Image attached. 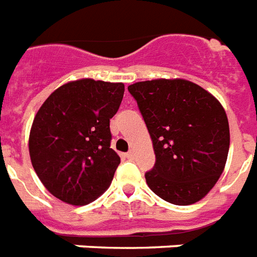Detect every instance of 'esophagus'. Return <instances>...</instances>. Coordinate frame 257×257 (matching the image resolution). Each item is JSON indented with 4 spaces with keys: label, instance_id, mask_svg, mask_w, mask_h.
<instances>
[{
    "label": "esophagus",
    "instance_id": "esophagus-1",
    "mask_svg": "<svg viewBox=\"0 0 257 257\" xmlns=\"http://www.w3.org/2000/svg\"><path fill=\"white\" fill-rule=\"evenodd\" d=\"M125 157L128 158V159H132V158H134V153H132V151H129V153L125 154Z\"/></svg>",
    "mask_w": 257,
    "mask_h": 257
}]
</instances>
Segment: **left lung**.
<instances>
[{
	"mask_svg": "<svg viewBox=\"0 0 257 257\" xmlns=\"http://www.w3.org/2000/svg\"><path fill=\"white\" fill-rule=\"evenodd\" d=\"M128 90L153 140L150 189L176 206L201 200L219 180L229 153V121L219 100L184 79L139 81Z\"/></svg>",
	"mask_w": 257,
	"mask_h": 257,
	"instance_id": "8db88e82",
	"label": "left lung"
}]
</instances>
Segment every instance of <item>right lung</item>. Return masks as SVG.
<instances>
[{
	"instance_id": "obj_1",
	"label": "right lung",
	"mask_w": 257,
	"mask_h": 257,
	"mask_svg": "<svg viewBox=\"0 0 257 257\" xmlns=\"http://www.w3.org/2000/svg\"><path fill=\"white\" fill-rule=\"evenodd\" d=\"M123 91L122 83L80 79L58 87L38 110L28 150L34 170L53 196L84 206L110 187L121 162L110 148V118Z\"/></svg>"
}]
</instances>
